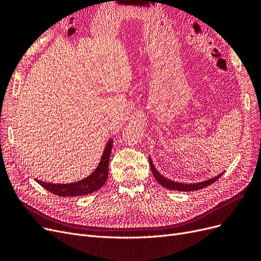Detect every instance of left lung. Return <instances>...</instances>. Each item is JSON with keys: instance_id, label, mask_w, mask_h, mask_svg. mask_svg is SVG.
Returning <instances> with one entry per match:
<instances>
[{"instance_id": "left-lung-1", "label": "left lung", "mask_w": 261, "mask_h": 261, "mask_svg": "<svg viewBox=\"0 0 261 261\" xmlns=\"http://www.w3.org/2000/svg\"><path fill=\"white\" fill-rule=\"evenodd\" d=\"M149 163H150V169H151L152 174H153L155 180H158V183H159L160 185H162L165 188L172 189V191H178V192H194V191H198V189L204 188V187L211 185L212 183H215V181L219 177H221V175L223 174V173H221V174H219L216 177L209 178V179L204 180V181H199V183H189V184L185 183L184 184V183H178V181L171 180V179H169L167 177H164L163 175H161L160 173L158 172L156 169L154 168V165H153L151 159H150V156H149Z\"/></svg>"}]
</instances>
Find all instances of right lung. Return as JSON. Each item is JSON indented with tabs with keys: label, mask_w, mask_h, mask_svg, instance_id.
Wrapping results in <instances>:
<instances>
[{
	"label": "right lung",
	"mask_w": 261,
	"mask_h": 261,
	"mask_svg": "<svg viewBox=\"0 0 261 261\" xmlns=\"http://www.w3.org/2000/svg\"><path fill=\"white\" fill-rule=\"evenodd\" d=\"M112 145L113 140L110 139L105 148L103 154L101 156V161L98 164L97 169L94 170L93 173L86 178L75 181V183L70 184H51L45 183L42 180L36 179L39 184H40L46 191L51 192L54 195H58L61 197H75V196H84L88 195L93 192L98 191L108 179L109 174V160L110 155L112 151Z\"/></svg>",
	"instance_id": "1"
}]
</instances>
